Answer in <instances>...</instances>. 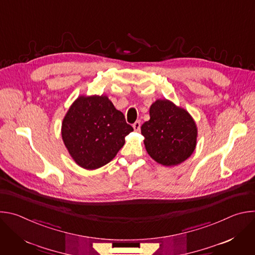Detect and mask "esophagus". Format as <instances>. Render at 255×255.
<instances>
[{"label": "esophagus", "mask_w": 255, "mask_h": 255, "mask_svg": "<svg viewBox=\"0 0 255 255\" xmlns=\"http://www.w3.org/2000/svg\"><path fill=\"white\" fill-rule=\"evenodd\" d=\"M140 127H141L140 121H136V122L133 124V128H134L135 131H139V130H140Z\"/></svg>", "instance_id": "1"}]
</instances>
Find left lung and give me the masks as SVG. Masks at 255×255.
<instances>
[{"label": "left lung", "instance_id": "8db88e82", "mask_svg": "<svg viewBox=\"0 0 255 255\" xmlns=\"http://www.w3.org/2000/svg\"><path fill=\"white\" fill-rule=\"evenodd\" d=\"M149 114L150 119L141 126L148 154L165 166L189 158L197 143V126L191 115L167 100L153 103Z\"/></svg>", "mask_w": 255, "mask_h": 255}]
</instances>
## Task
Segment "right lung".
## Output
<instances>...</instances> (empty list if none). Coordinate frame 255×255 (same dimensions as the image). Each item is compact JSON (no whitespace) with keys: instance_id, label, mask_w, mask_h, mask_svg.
<instances>
[{"instance_id":"add662e5","label":"right lung","mask_w":255,"mask_h":255,"mask_svg":"<svg viewBox=\"0 0 255 255\" xmlns=\"http://www.w3.org/2000/svg\"><path fill=\"white\" fill-rule=\"evenodd\" d=\"M133 131L106 96L80 97L67 111L61 128L65 146L74 160L86 169L110 162Z\"/></svg>"}]
</instances>
